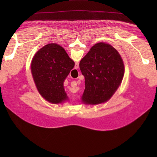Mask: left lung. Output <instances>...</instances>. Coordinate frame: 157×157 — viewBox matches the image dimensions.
<instances>
[{
	"mask_svg": "<svg viewBox=\"0 0 157 157\" xmlns=\"http://www.w3.org/2000/svg\"><path fill=\"white\" fill-rule=\"evenodd\" d=\"M79 67L85 78L81 99L88 105L107 101L119 87L124 73L121 55L111 45L104 42L93 46L80 60Z\"/></svg>",
	"mask_w": 157,
	"mask_h": 157,
	"instance_id": "obj_1",
	"label": "left lung"
}]
</instances>
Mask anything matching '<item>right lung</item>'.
<instances>
[{
    "label": "right lung",
    "mask_w": 157,
    "mask_h": 157,
    "mask_svg": "<svg viewBox=\"0 0 157 157\" xmlns=\"http://www.w3.org/2000/svg\"><path fill=\"white\" fill-rule=\"evenodd\" d=\"M74 66V61L58 44H48L38 51L32 59L31 69L41 96L54 104L67 100L63 82Z\"/></svg>",
    "instance_id": "right-lung-1"
}]
</instances>
